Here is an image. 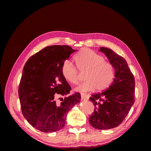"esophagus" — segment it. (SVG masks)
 <instances>
[{
	"label": "esophagus",
	"mask_w": 151,
	"mask_h": 151,
	"mask_svg": "<svg viewBox=\"0 0 151 151\" xmlns=\"http://www.w3.org/2000/svg\"><path fill=\"white\" fill-rule=\"evenodd\" d=\"M81 99L82 100H88L89 98V96L87 94H85L84 93H81Z\"/></svg>",
	"instance_id": "obj_1"
}]
</instances>
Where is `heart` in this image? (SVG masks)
Listing matches in <instances>:
<instances>
[{
  "mask_svg": "<svg viewBox=\"0 0 151 151\" xmlns=\"http://www.w3.org/2000/svg\"><path fill=\"white\" fill-rule=\"evenodd\" d=\"M76 67L69 60L64 61L61 72L64 79L72 84L79 82L80 73L85 72L87 79L76 88V90L85 93L96 88L102 91L107 88L112 82L115 70L112 64L104 60V57L90 49H83L75 56ZM78 69V70L77 69Z\"/></svg>",
  "mask_w": 151,
  "mask_h": 151,
  "instance_id": "heart-1",
  "label": "heart"
}]
</instances>
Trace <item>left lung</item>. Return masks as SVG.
Listing matches in <instances>:
<instances>
[{"instance_id": "obj_1", "label": "left lung", "mask_w": 151, "mask_h": 151, "mask_svg": "<svg viewBox=\"0 0 151 151\" xmlns=\"http://www.w3.org/2000/svg\"><path fill=\"white\" fill-rule=\"evenodd\" d=\"M115 69V78L104 91L91 95L94 106L90 124L98 130H107L119 125L134 103L135 80L126 60L112 50L100 47Z\"/></svg>"}]
</instances>
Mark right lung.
Listing matches in <instances>:
<instances>
[{"label": "right lung", "instance_id": "right-lung-1", "mask_svg": "<svg viewBox=\"0 0 151 151\" xmlns=\"http://www.w3.org/2000/svg\"><path fill=\"white\" fill-rule=\"evenodd\" d=\"M76 51L68 45L48 46L25 64L18 87L21 108L26 119L38 130L51 133L61 130L69 111L80 101L79 93L58 98L71 90L61 68Z\"/></svg>", "mask_w": 151, "mask_h": 151}]
</instances>
